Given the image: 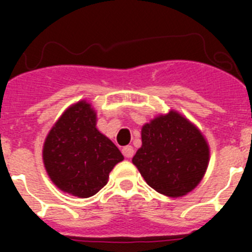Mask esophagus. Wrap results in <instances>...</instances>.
Here are the masks:
<instances>
[{
	"mask_svg": "<svg viewBox=\"0 0 252 252\" xmlns=\"http://www.w3.org/2000/svg\"><path fill=\"white\" fill-rule=\"evenodd\" d=\"M133 153H135V150H133L132 146H125L124 149H122V154H124L125 158H127V159H130V158L133 157Z\"/></svg>",
	"mask_w": 252,
	"mask_h": 252,
	"instance_id": "1",
	"label": "esophagus"
}]
</instances>
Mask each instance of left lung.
I'll use <instances>...</instances> for the list:
<instances>
[{
    "instance_id": "obj_1",
    "label": "left lung",
    "mask_w": 252,
    "mask_h": 252,
    "mask_svg": "<svg viewBox=\"0 0 252 252\" xmlns=\"http://www.w3.org/2000/svg\"><path fill=\"white\" fill-rule=\"evenodd\" d=\"M141 141L132 164L157 192L178 198L201 183L208 168L209 145L186 116L175 110L158 115L142 126Z\"/></svg>"
}]
</instances>
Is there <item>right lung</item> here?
Segmentation results:
<instances>
[{"instance_id":"add662e5","label":"right lung","mask_w":252,"mask_h":252,"mask_svg":"<svg viewBox=\"0 0 252 252\" xmlns=\"http://www.w3.org/2000/svg\"><path fill=\"white\" fill-rule=\"evenodd\" d=\"M97 112L81 99L69 106L46 135L43 161L53 183L78 198L94 195L124 160L119 148L97 128Z\"/></svg>"}]
</instances>
